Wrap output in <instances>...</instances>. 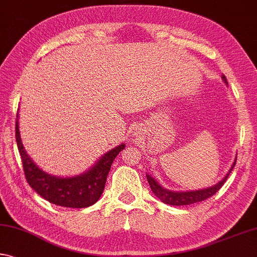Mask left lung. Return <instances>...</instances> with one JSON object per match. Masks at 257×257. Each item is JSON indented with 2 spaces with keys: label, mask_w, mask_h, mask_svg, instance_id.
<instances>
[{
  "label": "left lung",
  "mask_w": 257,
  "mask_h": 257,
  "mask_svg": "<svg viewBox=\"0 0 257 257\" xmlns=\"http://www.w3.org/2000/svg\"><path fill=\"white\" fill-rule=\"evenodd\" d=\"M222 79L224 82L227 84L226 77L222 75ZM235 161H237V158L234 159V162H233V165H232L231 169L229 170V173H227L225 176H224L223 180L219 181L217 184H215L210 187H207V189H201V190H197V191H184V192H183V191L182 192L169 191V190L165 189L162 185L159 184L156 178H153L151 175H149V174L146 175V178H148L150 187H151V190H152V192L154 193V195H157V197L160 199V200L164 203H167V205H172V206L192 205V203L200 202V201L206 200V199L210 198L211 195H214L219 189H221L224 183H225L226 178L229 177V175L232 172V169H233Z\"/></svg>",
  "instance_id": "8db88e82"
}]
</instances>
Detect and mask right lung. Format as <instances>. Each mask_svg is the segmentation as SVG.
<instances>
[{
    "mask_svg": "<svg viewBox=\"0 0 257 257\" xmlns=\"http://www.w3.org/2000/svg\"><path fill=\"white\" fill-rule=\"evenodd\" d=\"M18 117L17 113L16 141L22 157L26 181L32 189L49 202L68 208H85L98 201L104 191L112 162L124 149V144L122 143L105 153L88 172L73 177H57L43 172L28 157L22 143Z\"/></svg>",
    "mask_w": 257,
    "mask_h": 257,
    "instance_id": "right-lung-1",
    "label": "right lung"
}]
</instances>
